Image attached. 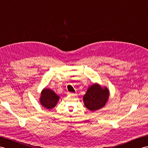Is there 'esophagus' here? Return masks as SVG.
Returning <instances> with one entry per match:
<instances>
[{"instance_id": "obj_1", "label": "esophagus", "mask_w": 148, "mask_h": 148, "mask_svg": "<svg viewBox=\"0 0 148 148\" xmlns=\"http://www.w3.org/2000/svg\"><path fill=\"white\" fill-rule=\"evenodd\" d=\"M67 94H69V95H74V93H73V92H67Z\"/></svg>"}]
</instances>
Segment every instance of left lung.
Wrapping results in <instances>:
<instances>
[{"label": "left lung", "instance_id": "1", "mask_svg": "<svg viewBox=\"0 0 148 148\" xmlns=\"http://www.w3.org/2000/svg\"><path fill=\"white\" fill-rule=\"evenodd\" d=\"M109 90L101 88L98 84H93L87 90L83 97L85 106L89 110L94 111L104 107L109 97Z\"/></svg>", "mask_w": 148, "mask_h": 148}]
</instances>
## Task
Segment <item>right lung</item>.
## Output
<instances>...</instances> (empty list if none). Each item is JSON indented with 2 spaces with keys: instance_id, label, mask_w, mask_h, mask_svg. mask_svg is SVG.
<instances>
[{
  "instance_id": "add662e5",
  "label": "right lung",
  "mask_w": 148,
  "mask_h": 148,
  "mask_svg": "<svg viewBox=\"0 0 148 148\" xmlns=\"http://www.w3.org/2000/svg\"><path fill=\"white\" fill-rule=\"evenodd\" d=\"M59 97L53 90L45 89L41 93L40 101L41 104L45 108L51 109L56 106Z\"/></svg>"
}]
</instances>
